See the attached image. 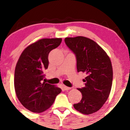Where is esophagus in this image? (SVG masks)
Segmentation results:
<instances>
[{"instance_id": "1", "label": "esophagus", "mask_w": 130, "mask_h": 130, "mask_svg": "<svg viewBox=\"0 0 130 130\" xmlns=\"http://www.w3.org/2000/svg\"><path fill=\"white\" fill-rule=\"evenodd\" d=\"M63 88L64 90H65V91L69 90V89H71V88H70V87H68V86H65V85H63Z\"/></svg>"}]
</instances>
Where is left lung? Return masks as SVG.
Returning <instances> with one entry per match:
<instances>
[{"label": "left lung", "mask_w": 130, "mask_h": 130, "mask_svg": "<svg viewBox=\"0 0 130 130\" xmlns=\"http://www.w3.org/2000/svg\"><path fill=\"white\" fill-rule=\"evenodd\" d=\"M65 42L75 55L78 72L86 74L83 79L85 86L78 88L82 99L73 107L83 114H92L99 110L109 98L113 79L111 61L102 47L89 38H66Z\"/></svg>", "instance_id": "left-lung-1"}]
</instances>
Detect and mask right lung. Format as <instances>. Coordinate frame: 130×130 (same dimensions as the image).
Listing matches in <instances>:
<instances>
[{
    "label": "right lung",
    "mask_w": 130,
    "mask_h": 130,
    "mask_svg": "<svg viewBox=\"0 0 130 130\" xmlns=\"http://www.w3.org/2000/svg\"><path fill=\"white\" fill-rule=\"evenodd\" d=\"M61 42V38L40 39L27 47L18 59L14 77L15 92L21 104L31 112L46 110L62 91L54 85L42 83L49 52Z\"/></svg>",
    "instance_id": "obj_1"
}]
</instances>
